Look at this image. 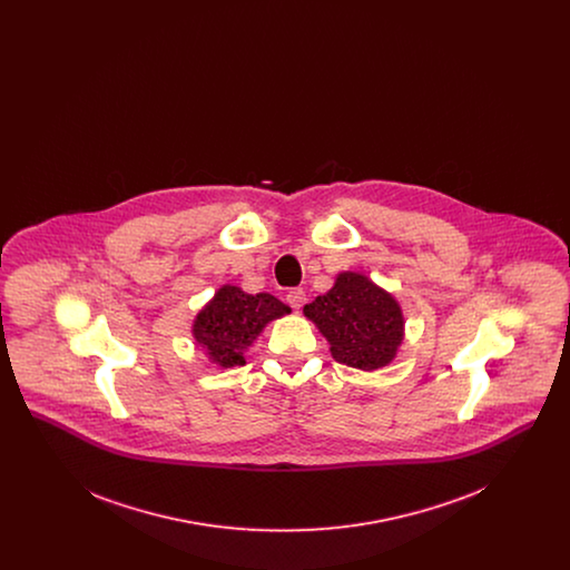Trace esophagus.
I'll list each match as a JSON object with an SVG mask.
<instances>
[{
  "label": "esophagus",
  "instance_id": "1",
  "mask_svg": "<svg viewBox=\"0 0 570 570\" xmlns=\"http://www.w3.org/2000/svg\"><path fill=\"white\" fill-rule=\"evenodd\" d=\"M286 301H288V305L291 307H303V303H305V293L301 291V288H293V291H288V295H286Z\"/></svg>",
  "mask_w": 570,
  "mask_h": 570
}]
</instances>
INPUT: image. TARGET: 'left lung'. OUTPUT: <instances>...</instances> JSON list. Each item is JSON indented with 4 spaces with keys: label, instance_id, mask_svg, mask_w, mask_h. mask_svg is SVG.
<instances>
[{
    "label": "left lung",
    "instance_id": "obj_1",
    "mask_svg": "<svg viewBox=\"0 0 570 570\" xmlns=\"http://www.w3.org/2000/svg\"><path fill=\"white\" fill-rule=\"evenodd\" d=\"M303 314L321 328L335 361L363 372L391 363L404 340L397 301L361 273H340L335 286Z\"/></svg>",
    "mask_w": 570,
    "mask_h": 570
}]
</instances>
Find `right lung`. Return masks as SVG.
<instances>
[{
  "mask_svg": "<svg viewBox=\"0 0 570 570\" xmlns=\"http://www.w3.org/2000/svg\"><path fill=\"white\" fill-rule=\"evenodd\" d=\"M291 307L269 293L247 295L237 286H222L194 321V340L222 367L244 365V353L265 325Z\"/></svg>",
  "mask_w": 570,
  "mask_h": 570,
  "instance_id": "1",
  "label": "right lung"
}]
</instances>
